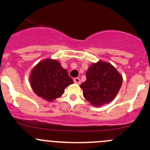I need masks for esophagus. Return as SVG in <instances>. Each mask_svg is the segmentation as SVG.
<instances>
[{"mask_svg": "<svg viewBox=\"0 0 150 150\" xmlns=\"http://www.w3.org/2000/svg\"><path fill=\"white\" fill-rule=\"evenodd\" d=\"M74 82H75V83H81V79L78 78H74Z\"/></svg>", "mask_w": 150, "mask_h": 150, "instance_id": "34e87169", "label": "esophagus"}]
</instances>
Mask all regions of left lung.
<instances>
[{"instance_id": "left-lung-1", "label": "left lung", "mask_w": 150, "mask_h": 150, "mask_svg": "<svg viewBox=\"0 0 150 150\" xmlns=\"http://www.w3.org/2000/svg\"><path fill=\"white\" fill-rule=\"evenodd\" d=\"M86 81L80 87L87 101L94 107L110 103L122 84V75L111 64L103 61L92 63L86 71Z\"/></svg>"}]
</instances>
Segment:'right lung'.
Listing matches in <instances>:
<instances>
[{"instance_id":"obj_1","label":"right lung","mask_w":150,"mask_h":150,"mask_svg":"<svg viewBox=\"0 0 150 150\" xmlns=\"http://www.w3.org/2000/svg\"><path fill=\"white\" fill-rule=\"evenodd\" d=\"M30 87L35 94L46 101L60 97L67 86L73 83L67 70L56 59H43L30 71Z\"/></svg>"}]
</instances>
